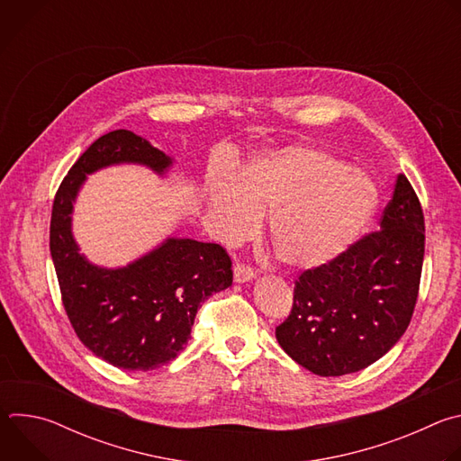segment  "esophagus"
I'll list each match as a JSON object with an SVG mask.
<instances>
[{
  "instance_id": "34e87169",
  "label": "esophagus",
  "mask_w": 461,
  "mask_h": 461,
  "mask_svg": "<svg viewBox=\"0 0 461 461\" xmlns=\"http://www.w3.org/2000/svg\"><path fill=\"white\" fill-rule=\"evenodd\" d=\"M233 277L237 283H246L255 277V272L251 267L244 265V262H237V265L233 267Z\"/></svg>"
}]
</instances>
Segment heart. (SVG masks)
Instances as JSON below:
<instances>
[{"instance_id": "heart-1", "label": "heart", "mask_w": 461, "mask_h": 461, "mask_svg": "<svg viewBox=\"0 0 461 461\" xmlns=\"http://www.w3.org/2000/svg\"><path fill=\"white\" fill-rule=\"evenodd\" d=\"M208 199L224 240L255 231L272 212L270 239L277 257L297 270L338 260L365 231L377 208L368 175L330 153L286 148L253 158L242 176H213Z\"/></svg>"}]
</instances>
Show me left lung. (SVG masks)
<instances>
[{"label": "left lung", "instance_id": "8db88e82", "mask_svg": "<svg viewBox=\"0 0 461 461\" xmlns=\"http://www.w3.org/2000/svg\"><path fill=\"white\" fill-rule=\"evenodd\" d=\"M425 217L400 175L379 230L330 265L295 281L290 315L276 328L283 350L306 370L330 377L366 368L405 334L420 292Z\"/></svg>", "mask_w": 461, "mask_h": 461}]
</instances>
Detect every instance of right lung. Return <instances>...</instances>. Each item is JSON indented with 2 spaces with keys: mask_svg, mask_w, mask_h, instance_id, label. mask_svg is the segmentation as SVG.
Masks as SVG:
<instances>
[{
  "mask_svg": "<svg viewBox=\"0 0 461 461\" xmlns=\"http://www.w3.org/2000/svg\"><path fill=\"white\" fill-rule=\"evenodd\" d=\"M120 162L146 164L157 173L171 166L169 157L133 131L116 129L95 140L56 191L50 255L78 339L113 366L146 372L180 354L201 303L226 290L233 272L226 248L193 239H167L118 270L87 262L71 233L73 201L86 175Z\"/></svg>",
  "mask_w": 461,
  "mask_h": 461,
  "instance_id": "add662e5",
  "label": "right lung"
}]
</instances>
